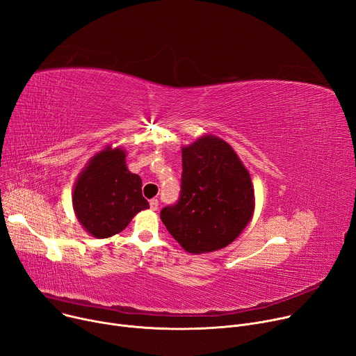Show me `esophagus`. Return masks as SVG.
Returning <instances> with one entry per match:
<instances>
[{"label":"esophagus","mask_w":356,"mask_h":356,"mask_svg":"<svg viewBox=\"0 0 356 356\" xmlns=\"http://www.w3.org/2000/svg\"><path fill=\"white\" fill-rule=\"evenodd\" d=\"M149 204H150V209H152V210H157V207H159V200H157V199H152V200L149 202Z\"/></svg>","instance_id":"obj_1"}]
</instances>
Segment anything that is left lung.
Here are the masks:
<instances>
[{
  "instance_id": "1",
  "label": "left lung",
  "mask_w": 356,
  "mask_h": 356,
  "mask_svg": "<svg viewBox=\"0 0 356 356\" xmlns=\"http://www.w3.org/2000/svg\"><path fill=\"white\" fill-rule=\"evenodd\" d=\"M179 199L160 211L168 232L188 252L229 245L254 209L250 175L229 143L204 136L183 147Z\"/></svg>"
}]
</instances>
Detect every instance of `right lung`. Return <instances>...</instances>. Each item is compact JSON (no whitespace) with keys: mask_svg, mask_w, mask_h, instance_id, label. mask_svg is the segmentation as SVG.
I'll use <instances>...</instances> for the list:
<instances>
[{"mask_svg":"<svg viewBox=\"0 0 356 356\" xmlns=\"http://www.w3.org/2000/svg\"><path fill=\"white\" fill-rule=\"evenodd\" d=\"M78 220L96 238L120 233L134 216L149 207L142 179L127 170L124 152L105 149L81 173L72 197Z\"/></svg>","mask_w":356,"mask_h":356,"instance_id":"obj_1","label":"right lung"}]
</instances>
